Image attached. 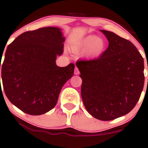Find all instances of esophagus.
<instances>
[{
  "instance_id": "obj_1",
  "label": "esophagus",
  "mask_w": 148,
  "mask_h": 148,
  "mask_svg": "<svg viewBox=\"0 0 148 148\" xmlns=\"http://www.w3.org/2000/svg\"><path fill=\"white\" fill-rule=\"evenodd\" d=\"M74 73H75V75H78V74H79V69H78V68H77V67H75V68Z\"/></svg>"
}]
</instances>
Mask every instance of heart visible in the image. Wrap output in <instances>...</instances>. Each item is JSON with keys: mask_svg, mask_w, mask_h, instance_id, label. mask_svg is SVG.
<instances>
[{"mask_svg": "<svg viewBox=\"0 0 148 148\" xmlns=\"http://www.w3.org/2000/svg\"><path fill=\"white\" fill-rule=\"evenodd\" d=\"M106 49L105 41L94 35H89L76 41L71 45V50L78 53L85 51V55L89 58L99 57Z\"/></svg>", "mask_w": 148, "mask_h": 148, "instance_id": "heart-1", "label": "heart"}]
</instances>
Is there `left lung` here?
Segmentation results:
<instances>
[{
	"label": "left lung",
	"mask_w": 148,
	"mask_h": 148,
	"mask_svg": "<svg viewBox=\"0 0 148 148\" xmlns=\"http://www.w3.org/2000/svg\"><path fill=\"white\" fill-rule=\"evenodd\" d=\"M109 45L98 59L76 62L82 79L81 96L94 117L110 121L135 107L144 86V61L132 42L101 30Z\"/></svg>",
	"instance_id": "1"
}]
</instances>
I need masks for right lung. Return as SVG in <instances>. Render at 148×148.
Instances as JSON below:
<instances>
[{"mask_svg": "<svg viewBox=\"0 0 148 148\" xmlns=\"http://www.w3.org/2000/svg\"><path fill=\"white\" fill-rule=\"evenodd\" d=\"M64 41L60 29L45 27L23 33L7 47L0 62L3 89L25 113L40 115L54 108L63 86L73 75V64H56Z\"/></svg>", "mask_w": 148, "mask_h": 148, "instance_id": "1", "label": "right lung"}]
</instances>
